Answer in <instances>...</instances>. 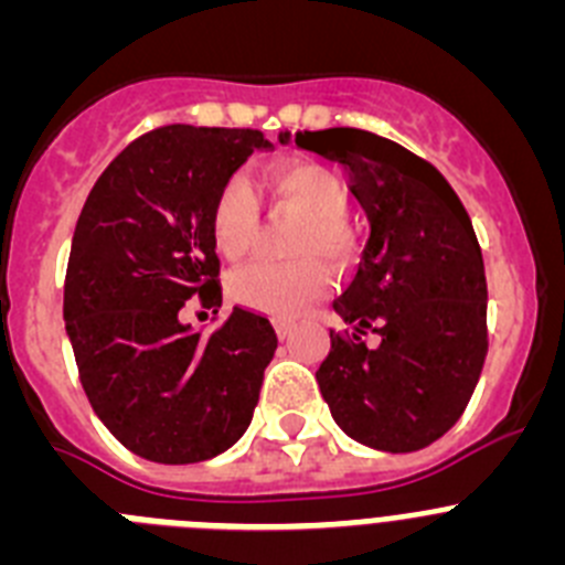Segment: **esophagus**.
I'll return each mask as SVG.
<instances>
[{
  "label": "esophagus",
  "instance_id": "obj_1",
  "mask_svg": "<svg viewBox=\"0 0 565 565\" xmlns=\"http://www.w3.org/2000/svg\"><path fill=\"white\" fill-rule=\"evenodd\" d=\"M291 331H294L291 322H286V319H279V322H277V337L279 339H288V337H291Z\"/></svg>",
  "mask_w": 565,
  "mask_h": 565
}]
</instances>
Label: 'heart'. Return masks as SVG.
Returning a JSON list of instances; mask_svg holds the SVG:
<instances>
[{"label": "heart", "mask_w": 565, "mask_h": 565, "mask_svg": "<svg viewBox=\"0 0 565 565\" xmlns=\"http://www.w3.org/2000/svg\"><path fill=\"white\" fill-rule=\"evenodd\" d=\"M268 201L279 209L302 214L288 239L294 259L271 263L257 259L228 277V291L239 306L271 317H297L317 306L331 291V268L353 257L356 239L344 214L351 209V192L328 167L311 161L274 163L263 172ZM214 248L226 259L246 257L254 248L259 226L257 198L246 178H228L212 206Z\"/></svg>", "instance_id": "heart-1"}]
</instances>
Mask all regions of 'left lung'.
Instances as JSON below:
<instances>
[{
  "mask_svg": "<svg viewBox=\"0 0 565 565\" xmlns=\"http://www.w3.org/2000/svg\"><path fill=\"white\" fill-rule=\"evenodd\" d=\"M297 147L339 161L371 237L333 311L317 382L333 422L384 452L422 450L467 411L487 359V277L476 228L452 186L411 149L364 129L297 132ZM383 342L367 349L361 333Z\"/></svg>",
  "mask_w": 565,
  "mask_h": 565,
  "instance_id": "obj_1",
  "label": "left lung"
}]
</instances>
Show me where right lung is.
<instances>
[{
  "label": "right lung",
  "instance_id": "add662e5",
  "mask_svg": "<svg viewBox=\"0 0 565 565\" xmlns=\"http://www.w3.org/2000/svg\"><path fill=\"white\" fill-rule=\"evenodd\" d=\"M257 149H271L259 129L158 127L104 169L78 214L64 277L78 379L104 427L147 461H206L252 424L271 322L234 306L203 333L183 311L223 306L209 221Z\"/></svg>",
  "mask_w": 565,
  "mask_h": 565
}]
</instances>
